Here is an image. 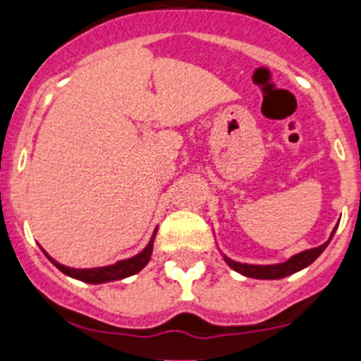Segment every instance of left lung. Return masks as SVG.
Returning <instances> with one entry per match:
<instances>
[{
  "instance_id": "8db88e82",
  "label": "left lung",
  "mask_w": 361,
  "mask_h": 361,
  "mask_svg": "<svg viewBox=\"0 0 361 361\" xmlns=\"http://www.w3.org/2000/svg\"><path fill=\"white\" fill-rule=\"evenodd\" d=\"M333 235H334V229H333V233H331L329 240L325 242V244L318 245V247H312V250H305L298 255H293L289 260H286V262H282V264H271V266L240 264V262H235V260H231V258H228L226 255H224V260H226V264L231 267V269H235L237 273H240V275H244V276H250V279L279 280V279H283V276L293 275V273H296V271L304 269V267H307L309 264L314 262V260H317V258L324 253V250L331 242Z\"/></svg>"
}]
</instances>
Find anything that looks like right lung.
Listing matches in <instances>:
<instances>
[{
	"instance_id": "add662e5",
	"label": "right lung",
	"mask_w": 361,
	"mask_h": 361,
	"mask_svg": "<svg viewBox=\"0 0 361 361\" xmlns=\"http://www.w3.org/2000/svg\"><path fill=\"white\" fill-rule=\"evenodd\" d=\"M153 238L148 242L145 250L141 251L139 255L132 258H126V260H119V262L111 264V266H104V267H92V269H73V267H66L61 266V264H56L59 269L65 273V275L72 276V279H78L81 282L86 283H104V282H114V280H123L128 279V276L135 275L146 264L149 262V257H152L153 251Z\"/></svg>"
}]
</instances>
